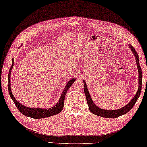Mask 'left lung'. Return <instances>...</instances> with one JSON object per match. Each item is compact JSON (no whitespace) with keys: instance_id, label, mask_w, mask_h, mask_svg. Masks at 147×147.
Listing matches in <instances>:
<instances>
[{"instance_id":"obj_1","label":"left lung","mask_w":147,"mask_h":147,"mask_svg":"<svg viewBox=\"0 0 147 147\" xmlns=\"http://www.w3.org/2000/svg\"><path fill=\"white\" fill-rule=\"evenodd\" d=\"M130 49H131V52H133L135 57V60H136V63H137V69L138 70V88L137 94L134 96V97L132 98L131 100L128 103L127 105H125V107H122L121 109H118V110H105L99 108L97 106L95 105L94 102L92 101L91 96L89 94V92L88 90L87 84L84 81V93L86 96V99H87V104L88 105V109L90 110V112L94 113V115L100 116L102 117H105V118H109V119H113V118H117L119 117L121 115H123L124 114H126L127 112H129V111L133 108L134 106L135 103L137 102L138 100L140 95L141 90H142V69L140 66V63H139V57L137 52L135 51V49L132 47L131 45L129 44Z\"/></svg>"}]
</instances>
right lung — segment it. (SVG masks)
Listing matches in <instances>:
<instances>
[{"mask_svg":"<svg viewBox=\"0 0 147 147\" xmlns=\"http://www.w3.org/2000/svg\"><path fill=\"white\" fill-rule=\"evenodd\" d=\"M13 60H12V64L9 70V76H8V80H9L8 81V90H9L10 97H11V98L12 99L13 103H15L17 109L19 110V111L21 113H22L25 116L33 118V119H43V118L53 116L54 115H56V114L59 113L60 112H61L63 108L64 100H65V95L67 94V90H69V88L71 87V85L73 84L75 80H76V78H72V79L67 82L65 87L64 88L61 96H60L59 102H57V103L55 106H53V107H51V108L47 109H41V108H29V107H27L22 105L21 103H20L19 102H18L16 99V98L14 97L12 93L11 88H10V74H11V71L13 68Z\"/></svg>","mask_w":147,"mask_h":147,"instance_id":"add662e5","label":"right lung"}]
</instances>
